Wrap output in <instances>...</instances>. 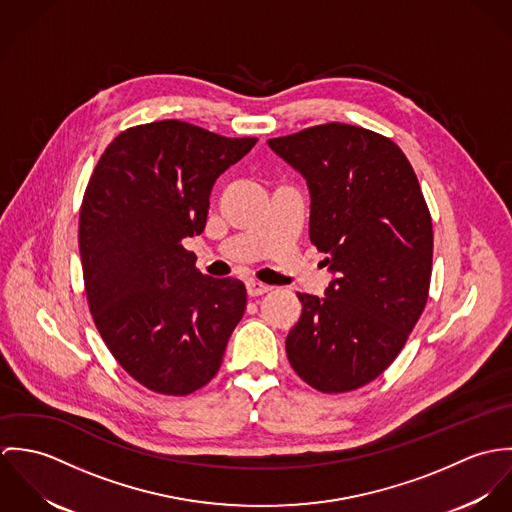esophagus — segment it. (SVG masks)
Wrapping results in <instances>:
<instances>
[{
    "mask_svg": "<svg viewBox=\"0 0 512 512\" xmlns=\"http://www.w3.org/2000/svg\"><path fill=\"white\" fill-rule=\"evenodd\" d=\"M246 290H248V295H262V293L270 292L272 290V286H268V284H262V282H258V280H248L246 282Z\"/></svg>",
    "mask_w": 512,
    "mask_h": 512,
    "instance_id": "esophagus-1",
    "label": "esophagus"
}]
</instances>
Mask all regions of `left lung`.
Wrapping results in <instances>:
<instances>
[{"mask_svg": "<svg viewBox=\"0 0 512 512\" xmlns=\"http://www.w3.org/2000/svg\"><path fill=\"white\" fill-rule=\"evenodd\" d=\"M309 187L311 244L335 280L297 293L286 339L293 370L319 392L372 382L398 357L430 293L434 230L418 177L390 138L329 122L268 140Z\"/></svg>", "mask_w": 512, "mask_h": 512, "instance_id": "obj_1", "label": "left lung"}]
</instances>
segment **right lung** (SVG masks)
<instances>
[{"instance_id":"obj_1","label":"right lung","mask_w":512,"mask_h":512,"mask_svg":"<svg viewBox=\"0 0 512 512\" xmlns=\"http://www.w3.org/2000/svg\"><path fill=\"white\" fill-rule=\"evenodd\" d=\"M258 140L161 120L128 128L86 185L78 248L94 325L120 366L157 394L187 396L219 372L246 288L203 276L201 234L220 173Z\"/></svg>"}]
</instances>
